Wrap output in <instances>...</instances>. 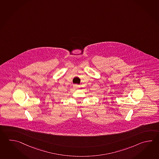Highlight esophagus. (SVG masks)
I'll return each instance as SVG.
<instances>
[{
    "instance_id": "34e87169",
    "label": "esophagus",
    "mask_w": 159,
    "mask_h": 159,
    "mask_svg": "<svg viewBox=\"0 0 159 159\" xmlns=\"http://www.w3.org/2000/svg\"><path fill=\"white\" fill-rule=\"evenodd\" d=\"M74 87L76 88H77L79 87V85H75Z\"/></svg>"
}]
</instances>
